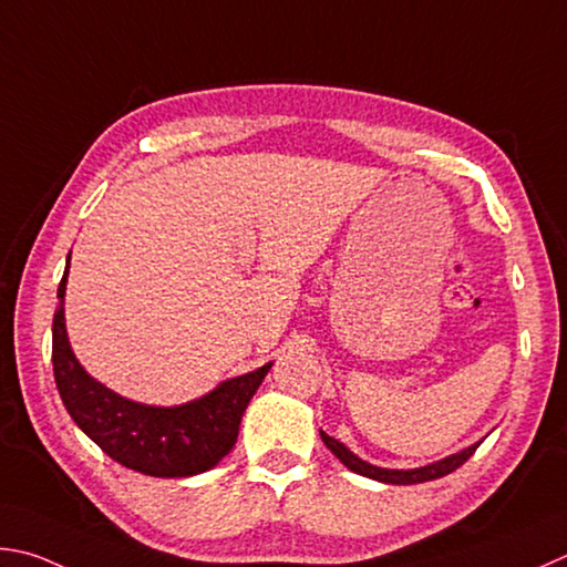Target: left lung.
<instances>
[{"label":"left lung","mask_w":567,"mask_h":567,"mask_svg":"<svg viewBox=\"0 0 567 567\" xmlns=\"http://www.w3.org/2000/svg\"><path fill=\"white\" fill-rule=\"evenodd\" d=\"M320 440L328 446L330 452H333L340 462H343L350 472H355L360 476H368V478H375V482L382 484H398V486H408V484H422V482H434V478H442L446 474L456 472L458 466H462L468 456L476 452V446L482 442H476L472 446H466V450L456 452L452 456L442 458V462H434V464H426L420 468H382L375 464H368L362 462L360 456L352 454L346 444H340L333 436H328L326 432H320Z\"/></svg>","instance_id":"obj_1"}]
</instances>
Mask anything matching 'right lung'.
<instances>
[{"label":"right lung","mask_w":567,"mask_h":567,"mask_svg":"<svg viewBox=\"0 0 567 567\" xmlns=\"http://www.w3.org/2000/svg\"><path fill=\"white\" fill-rule=\"evenodd\" d=\"M71 259V254H69ZM66 276L59 284V308L51 328L53 378L63 404L81 430L101 450L133 472L159 478H183L209 472L237 442L241 414L259 390L271 362L247 375L219 382L215 390L177 408L125 400L93 380L76 360L66 336L63 296Z\"/></svg>","instance_id":"add662e5"}]
</instances>
